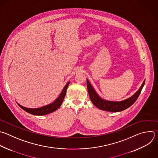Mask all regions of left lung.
Listing matches in <instances>:
<instances>
[{
    "label": "left lung",
    "mask_w": 158,
    "mask_h": 158,
    "mask_svg": "<svg viewBox=\"0 0 158 158\" xmlns=\"http://www.w3.org/2000/svg\"><path fill=\"white\" fill-rule=\"evenodd\" d=\"M145 80L144 81L143 84L141 85L139 89L131 97L129 98L121 101V102H112V101H107L102 99L98 95L96 94L94 89L91 86L89 81L87 79V87L89 92V95L92 102L94 103L95 106H96L99 109L106 110L108 112H117L124 110L136 102L137 98H138L141 90L144 85Z\"/></svg>",
    "instance_id": "1"
}]
</instances>
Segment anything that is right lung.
<instances>
[{"instance_id": "add662e5", "label": "right lung", "mask_w": 158, "mask_h": 158, "mask_svg": "<svg viewBox=\"0 0 158 158\" xmlns=\"http://www.w3.org/2000/svg\"><path fill=\"white\" fill-rule=\"evenodd\" d=\"M69 82H68L67 84L65 85V87H64L63 90H62L58 98L54 102H52L49 105H48V106L42 107L41 108H38V109H30V108H26L25 107H23L20 106V104H18V105L20 106V108H22L25 112L34 115H46L49 113H51L52 112L56 110L61 106V105L62 104V102L63 101V99L64 98V97L66 95V90L69 85Z\"/></svg>"}]
</instances>
